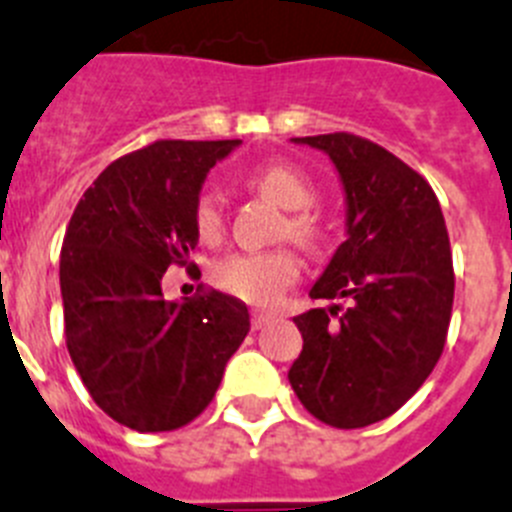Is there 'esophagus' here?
<instances>
[{"label":"esophagus","instance_id":"esophagus-1","mask_svg":"<svg viewBox=\"0 0 512 512\" xmlns=\"http://www.w3.org/2000/svg\"><path fill=\"white\" fill-rule=\"evenodd\" d=\"M275 314L273 311H252V330H262V327H265V324L270 322V319H273Z\"/></svg>","mask_w":512,"mask_h":512}]
</instances>
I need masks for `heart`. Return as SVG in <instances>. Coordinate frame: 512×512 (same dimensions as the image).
<instances>
[{"instance_id": "b5f03b06", "label": "heart", "mask_w": 512, "mask_h": 512, "mask_svg": "<svg viewBox=\"0 0 512 512\" xmlns=\"http://www.w3.org/2000/svg\"><path fill=\"white\" fill-rule=\"evenodd\" d=\"M252 185L270 195L275 203H281L288 211H296L288 219L291 237L299 242L311 244L317 239L319 226L317 219L306 208L314 203L317 193L309 177L296 170L288 162H268L252 172ZM195 231L203 242H213L224 229V216H221V203L213 193H201L195 201L193 211ZM299 257L291 250L273 252H234V255L221 257L211 268L213 283L226 291L229 296L247 301L257 306H273L281 301L296 278H299Z\"/></svg>"}]
</instances>
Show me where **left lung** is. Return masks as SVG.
<instances>
[{
	"instance_id": "left-lung-1",
	"label": "left lung",
	"mask_w": 512,
	"mask_h": 512,
	"mask_svg": "<svg viewBox=\"0 0 512 512\" xmlns=\"http://www.w3.org/2000/svg\"><path fill=\"white\" fill-rule=\"evenodd\" d=\"M324 151L345 193V242L311 299H350L293 317L304 350L288 371L296 397L332 428L394 415L428 379L446 345L453 262L441 203L425 177L384 146L324 133L291 139Z\"/></svg>"
}]
</instances>
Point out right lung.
<instances>
[{
  "instance_id": "1",
  "label": "right lung",
  "mask_w": 512,
  "mask_h": 512,
  "mask_svg": "<svg viewBox=\"0 0 512 512\" xmlns=\"http://www.w3.org/2000/svg\"><path fill=\"white\" fill-rule=\"evenodd\" d=\"M242 141H154L82 195L61 250L66 348L102 412L139 433L188 425L250 332L229 293L164 301L162 275L198 244L206 175Z\"/></svg>"
}]
</instances>
